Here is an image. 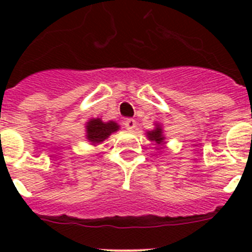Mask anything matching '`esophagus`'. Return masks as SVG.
<instances>
[{
	"label": "esophagus",
	"mask_w": 252,
	"mask_h": 252,
	"mask_svg": "<svg viewBox=\"0 0 252 252\" xmlns=\"http://www.w3.org/2000/svg\"><path fill=\"white\" fill-rule=\"evenodd\" d=\"M124 125H125V127L127 128L128 131H133L135 130V127H136V121L133 119H126L124 121Z\"/></svg>",
	"instance_id": "34e87169"
}]
</instances>
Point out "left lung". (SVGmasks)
Here are the masks:
<instances>
[{
  "label": "left lung",
  "instance_id": "obj_1",
  "mask_svg": "<svg viewBox=\"0 0 252 252\" xmlns=\"http://www.w3.org/2000/svg\"><path fill=\"white\" fill-rule=\"evenodd\" d=\"M146 136L150 141L157 142L158 149H161L160 146H162L164 141H165V136H164V132H162V126L160 124H155V127L154 130L148 131L146 132Z\"/></svg>",
  "mask_w": 252,
  "mask_h": 252
}]
</instances>
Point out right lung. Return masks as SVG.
I'll list each match as a JSON object with an SVG mask.
<instances>
[{
  "label": "right lung",
  "mask_w": 252,
  "mask_h": 252,
  "mask_svg": "<svg viewBox=\"0 0 252 252\" xmlns=\"http://www.w3.org/2000/svg\"><path fill=\"white\" fill-rule=\"evenodd\" d=\"M119 130L120 125L117 122H103L99 117L91 119L86 124V139L91 142V145L97 146Z\"/></svg>",
  "instance_id": "add662e5"
}]
</instances>
